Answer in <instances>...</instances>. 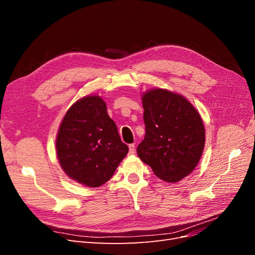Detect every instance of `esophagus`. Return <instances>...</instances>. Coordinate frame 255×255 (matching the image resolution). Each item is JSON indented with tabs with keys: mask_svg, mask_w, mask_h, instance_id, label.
Wrapping results in <instances>:
<instances>
[{
	"mask_svg": "<svg viewBox=\"0 0 255 255\" xmlns=\"http://www.w3.org/2000/svg\"><path fill=\"white\" fill-rule=\"evenodd\" d=\"M135 152V143H130L128 145V153L129 154H134Z\"/></svg>",
	"mask_w": 255,
	"mask_h": 255,
	"instance_id": "34e87169",
	"label": "esophagus"
}]
</instances>
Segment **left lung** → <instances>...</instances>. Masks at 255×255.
Returning a JSON list of instances; mask_svg holds the SVG:
<instances>
[{
    "instance_id": "left-lung-1",
    "label": "left lung",
    "mask_w": 255,
    "mask_h": 255,
    "mask_svg": "<svg viewBox=\"0 0 255 255\" xmlns=\"http://www.w3.org/2000/svg\"><path fill=\"white\" fill-rule=\"evenodd\" d=\"M142 105L145 135L137 146L138 156L159 179L179 182L201 158L202 119L186 99L166 89L145 92Z\"/></svg>"
}]
</instances>
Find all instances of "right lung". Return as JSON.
I'll list each match as a JSON object with an SVG mask.
<instances>
[{
    "label": "right lung",
    "mask_w": 255,
    "mask_h": 255,
    "mask_svg": "<svg viewBox=\"0 0 255 255\" xmlns=\"http://www.w3.org/2000/svg\"><path fill=\"white\" fill-rule=\"evenodd\" d=\"M56 150L61 168L71 179L98 187L113 176L128 146L121 141L105 102L91 96L79 100L67 112L58 130Z\"/></svg>",
    "instance_id": "1"
}]
</instances>
